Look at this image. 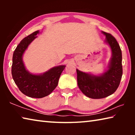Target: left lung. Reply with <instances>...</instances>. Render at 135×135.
<instances>
[{
    "label": "left lung",
    "mask_w": 135,
    "mask_h": 135,
    "mask_svg": "<svg viewBox=\"0 0 135 135\" xmlns=\"http://www.w3.org/2000/svg\"><path fill=\"white\" fill-rule=\"evenodd\" d=\"M102 33L105 36L104 42L110 47L112 54L108 69L98 75L76 69L79 89L84 95L92 99L104 98L115 92L123 74L122 54L119 45L110 34L104 31Z\"/></svg>",
    "instance_id": "8db88e82"
}]
</instances>
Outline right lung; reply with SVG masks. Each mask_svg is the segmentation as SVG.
<instances>
[{"mask_svg": "<svg viewBox=\"0 0 135 135\" xmlns=\"http://www.w3.org/2000/svg\"><path fill=\"white\" fill-rule=\"evenodd\" d=\"M39 30L22 39L13 54L12 75L20 90L30 98H42L49 95L58 85L65 65L52 67L42 74H33L26 69L23 61L24 52L30 44L37 37Z\"/></svg>", "mask_w": 135, "mask_h": 135, "instance_id": "1", "label": "right lung"}]
</instances>
